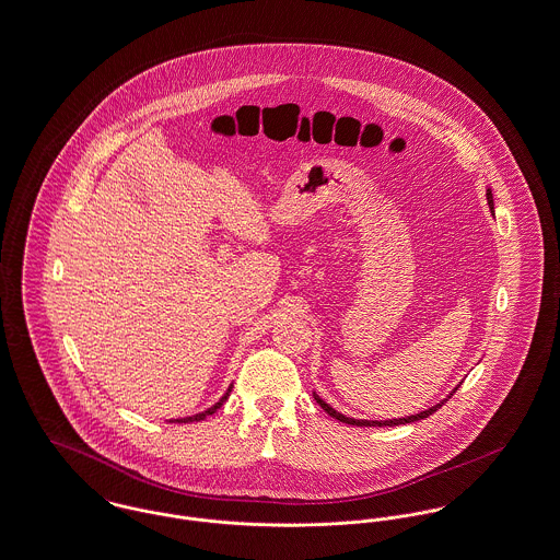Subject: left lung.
<instances>
[{
    "instance_id": "left-lung-1",
    "label": "left lung",
    "mask_w": 560,
    "mask_h": 560,
    "mask_svg": "<svg viewBox=\"0 0 560 560\" xmlns=\"http://www.w3.org/2000/svg\"><path fill=\"white\" fill-rule=\"evenodd\" d=\"M487 200H489V207H491V211L494 209L493 205V192H491V188H487ZM459 389V385L451 392V394L446 395L444 399H440L435 406H431L428 410H423V412H419V415H410V417H401V419H387V421H368V419H351V417H345V415H340L338 410H334L329 404H326L322 397L317 394L315 395V399H317V404L328 412L331 419H338L340 423H347V425H358V428H395V425H406V423H415V421H421V419H428L429 415H433L438 408H442L448 399H451V395L455 394Z\"/></svg>"
}]
</instances>
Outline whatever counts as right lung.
I'll return each mask as SVG.
<instances>
[{
  "mask_svg": "<svg viewBox=\"0 0 560 560\" xmlns=\"http://www.w3.org/2000/svg\"><path fill=\"white\" fill-rule=\"evenodd\" d=\"M232 392V385L229 387V392L226 394L222 395L211 408H207V410H202V412H198V415H192V417H184V419H171L168 423H192V421H202V419H207L209 415H213V412H218V408L229 399V395H231Z\"/></svg>",
  "mask_w": 560,
  "mask_h": 560,
  "instance_id": "obj_1",
  "label": "right lung"
}]
</instances>
